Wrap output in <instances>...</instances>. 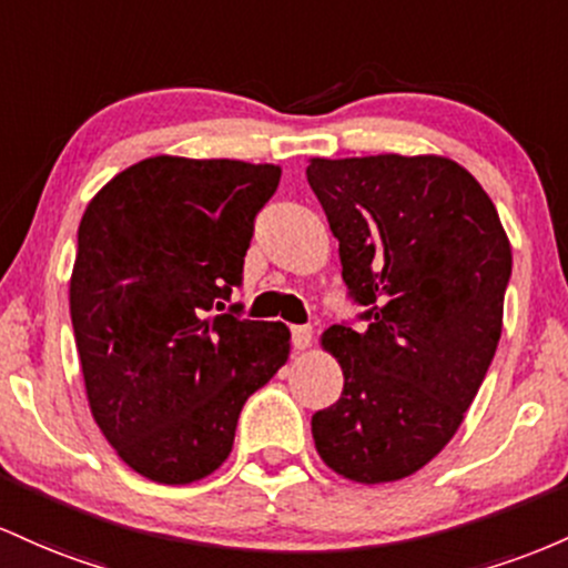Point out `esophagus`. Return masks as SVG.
Wrapping results in <instances>:
<instances>
[{"label": "esophagus", "mask_w": 568, "mask_h": 568, "mask_svg": "<svg viewBox=\"0 0 568 568\" xmlns=\"http://www.w3.org/2000/svg\"><path fill=\"white\" fill-rule=\"evenodd\" d=\"M311 337H314V329H311L308 324H297V327H292V346H295L297 352H303V348L311 346Z\"/></svg>", "instance_id": "esophagus-1"}]
</instances>
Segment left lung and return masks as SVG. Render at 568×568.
<instances>
[{
  "instance_id": "1",
  "label": "left lung",
  "mask_w": 568,
  "mask_h": 568,
  "mask_svg": "<svg viewBox=\"0 0 568 568\" xmlns=\"http://www.w3.org/2000/svg\"><path fill=\"white\" fill-rule=\"evenodd\" d=\"M305 176L367 322L322 335L343 392L311 418L316 450L354 483L403 480L448 445L486 378L513 250L486 190L448 158H314Z\"/></svg>"
}]
</instances>
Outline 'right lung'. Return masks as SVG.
I'll use <instances>...</instances> for the list:
<instances>
[{
  "instance_id": "1",
  "label": "right lung",
  "mask_w": 568,
  "mask_h": 568,
  "mask_svg": "<svg viewBox=\"0 0 568 568\" xmlns=\"http://www.w3.org/2000/svg\"><path fill=\"white\" fill-rule=\"evenodd\" d=\"M278 180L271 163L158 155L82 214L69 311L88 403L142 477L184 486L222 467L241 407L290 356L286 324L227 305Z\"/></svg>"
}]
</instances>
